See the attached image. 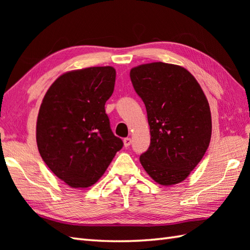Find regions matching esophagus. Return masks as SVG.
I'll return each mask as SVG.
<instances>
[{
  "mask_svg": "<svg viewBox=\"0 0 250 250\" xmlns=\"http://www.w3.org/2000/svg\"><path fill=\"white\" fill-rule=\"evenodd\" d=\"M131 143H132V141H131L130 137H125V139L124 140V145H125V148H128L131 145Z\"/></svg>",
  "mask_w": 250,
  "mask_h": 250,
  "instance_id": "esophagus-1",
  "label": "esophagus"
}]
</instances>
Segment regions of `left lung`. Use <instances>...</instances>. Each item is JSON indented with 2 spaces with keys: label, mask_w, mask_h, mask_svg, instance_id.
I'll use <instances>...</instances> for the list:
<instances>
[{
  "label": "left lung",
  "mask_w": 250,
  "mask_h": 250,
  "mask_svg": "<svg viewBox=\"0 0 250 250\" xmlns=\"http://www.w3.org/2000/svg\"><path fill=\"white\" fill-rule=\"evenodd\" d=\"M130 78L150 126L149 148L140 157L143 167L160 185L183 182L210 142V109L203 90L186 68L163 62L132 68Z\"/></svg>",
  "instance_id": "obj_1"
}]
</instances>
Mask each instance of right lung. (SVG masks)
<instances>
[{
  "label": "right lung",
  "mask_w": 250,
  "mask_h": 250,
  "mask_svg": "<svg viewBox=\"0 0 250 250\" xmlns=\"http://www.w3.org/2000/svg\"><path fill=\"white\" fill-rule=\"evenodd\" d=\"M115 81L111 66L68 72L56 79L42 102L36 124L40 155L73 188L97 183L124 146L105 113Z\"/></svg>",
  "instance_id": "obj_1"
}]
</instances>
